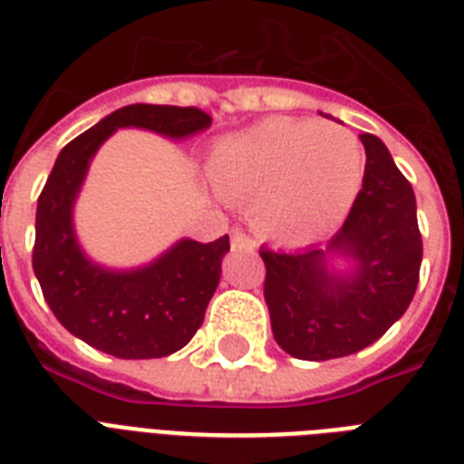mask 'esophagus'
<instances>
[{
  "instance_id": "obj_1",
  "label": "esophagus",
  "mask_w": 464,
  "mask_h": 464,
  "mask_svg": "<svg viewBox=\"0 0 464 464\" xmlns=\"http://www.w3.org/2000/svg\"><path fill=\"white\" fill-rule=\"evenodd\" d=\"M232 249L235 251H254L256 249V242L251 239L244 229H235L232 232Z\"/></svg>"
}]
</instances>
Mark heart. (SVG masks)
Masks as SVG:
<instances>
[{
	"instance_id": "obj_1",
	"label": "heart",
	"mask_w": 464,
	"mask_h": 464,
	"mask_svg": "<svg viewBox=\"0 0 464 464\" xmlns=\"http://www.w3.org/2000/svg\"><path fill=\"white\" fill-rule=\"evenodd\" d=\"M208 174L232 201H251L263 235L304 239L350 208L362 181V150L347 129L273 117L213 148Z\"/></svg>"
}]
</instances>
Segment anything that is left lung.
Returning a JSON list of instances; mask_svg holds the SVG:
<instances>
[{"instance_id": "8db88e82", "label": "left lung", "mask_w": 464, "mask_h": 464, "mask_svg": "<svg viewBox=\"0 0 464 464\" xmlns=\"http://www.w3.org/2000/svg\"><path fill=\"white\" fill-rule=\"evenodd\" d=\"M364 179L343 229L325 249L295 254L261 249L263 295L277 344L306 362L354 354L376 343L412 302L421 266V232L412 184L383 140L362 133ZM340 253L355 261L350 276L327 268Z\"/></svg>"}]
</instances>
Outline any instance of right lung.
I'll list each match as a JSON object with an SVG mask.
<instances>
[{
	"instance_id": "1",
	"label": "right lung",
	"mask_w": 464,
	"mask_h": 464,
	"mask_svg": "<svg viewBox=\"0 0 464 464\" xmlns=\"http://www.w3.org/2000/svg\"><path fill=\"white\" fill-rule=\"evenodd\" d=\"M198 107L129 105L66 143L44 181L35 213L33 270L44 302L72 335L120 359H158L181 350L201 328L220 283L229 237L181 239L150 266L107 270L85 258L72 210L91 158L117 129L139 127L187 139L210 127Z\"/></svg>"
}]
</instances>
